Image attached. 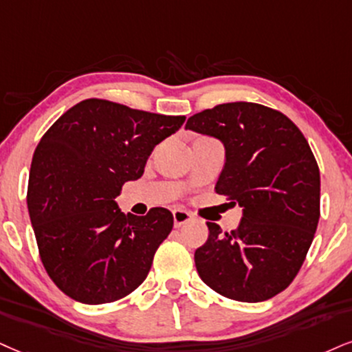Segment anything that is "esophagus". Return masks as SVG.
Masks as SVG:
<instances>
[{
	"label": "esophagus",
	"mask_w": 352,
	"mask_h": 352,
	"mask_svg": "<svg viewBox=\"0 0 352 352\" xmlns=\"http://www.w3.org/2000/svg\"><path fill=\"white\" fill-rule=\"evenodd\" d=\"M192 219V215L184 209H175L173 210V220H175V227H181V225L188 223Z\"/></svg>",
	"instance_id": "34e87169"
}]
</instances>
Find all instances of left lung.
Here are the masks:
<instances>
[{"label":"left lung","mask_w":352,"mask_h":352,"mask_svg":"<svg viewBox=\"0 0 352 352\" xmlns=\"http://www.w3.org/2000/svg\"><path fill=\"white\" fill-rule=\"evenodd\" d=\"M186 129L223 142L215 192L243 207L236 230L207 222L196 250L201 279L220 296L263 302L300 271L320 219V169L287 116L256 102H227L189 117Z\"/></svg>","instance_id":"1"}]
</instances>
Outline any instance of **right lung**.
I'll list each match as a JSON object with an SVG mask.
<instances>
[{"instance_id": "1", "label": "right lung", "mask_w": 352, "mask_h": 352, "mask_svg": "<svg viewBox=\"0 0 352 352\" xmlns=\"http://www.w3.org/2000/svg\"><path fill=\"white\" fill-rule=\"evenodd\" d=\"M184 120L91 98L43 133L30 164L28 209L43 267L73 300L111 303L145 280L173 214L153 207L125 215L114 199Z\"/></svg>"}]
</instances>
